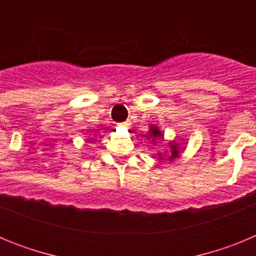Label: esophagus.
Instances as JSON below:
<instances>
[{"label":"esophagus","mask_w":256,"mask_h":256,"mask_svg":"<svg viewBox=\"0 0 256 256\" xmlns=\"http://www.w3.org/2000/svg\"><path fill=\"white\" fill-rule=\"evenodd\" d=\"M120 126H128V123H126V122H124V123H122Z\"/></svg>","instance_id":"obj_1"}]
</instances>
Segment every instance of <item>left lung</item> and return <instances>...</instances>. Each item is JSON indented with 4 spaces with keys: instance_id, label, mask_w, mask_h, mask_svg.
Instances as JSON below:
<instances>
[{
    "instance_id": "left-lung-1",
    "label": "left lung",
    "mask_w": 256,
    "mask_h": 256,
    "mask_svg": "<svg viewBox=\"0 0 256 256\" xmlns=\"http://www.w3.org/2000/svg\"><path fill=\"white\" fill-rule=\"evenodd\" d=\"M151 132H150V136H148V138H151V137H152V141H155V137H162V132H159V130H158V128H151ZM173 150H172V156H170V159L173 160L174 158H177L178 156V150H177V148H176V146H173ZM160 159H162V158H160Z\"/></svg>"
}]
</instances>
